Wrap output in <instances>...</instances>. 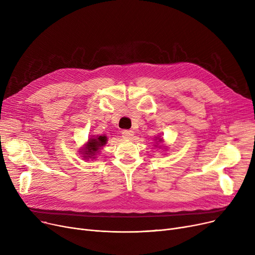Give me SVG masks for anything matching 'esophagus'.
<instances>
[{
  "mask_svg": "<svg viewBox=\"0 0 255 255\" xmlns=\"http://www.w3.org/2000/svg\"><path fill=\"white\" fill-rule=\"evenodd\" d=\"M133 134H134V132H133L132 130H123L122 131V135L126 139H131Z\"/></svg>",
  "mask_w": 255,
  "mask_h": 255,
  "instance_id": "obj_1",
  "label": "esophagus"
}]
</instances>
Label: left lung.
Masks as SVG:
<instances>
[{"instance_id": "1", "label": "left lung", "mask_w": 255, "mask_h": 255, "mask_svg": "<svg viewBox=\"0 0 255 255\" xmlns=\"http://www.w3.org/2000/svg\"><path fill=\"white\" fill-rule=\"evenodd\" d=\"M159 140H160V141H161V139H159Z\"/></svg>"}]
</instances>
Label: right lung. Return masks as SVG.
Wrapping results in <instances>:
<instances>
[{
	"label": "right lung",
	"instance_id": "add662e5",
	"mask_svg": "<svg viewBox=\"0 0 255 255\" xmlns=\"http://www.w3.org/2000/svg\"><path fill=\"white\" fill-rule=\"evenodd\" d=\"M106 142L105 136H98L97 138H92L89 140L86 150L84 151V154L87 156L84 157H92L96 154V152L99 150L100 146L104 145Z\"/></svg>",
	"mask_w": 255,
	"mask_h": 255
}]
</instances>
